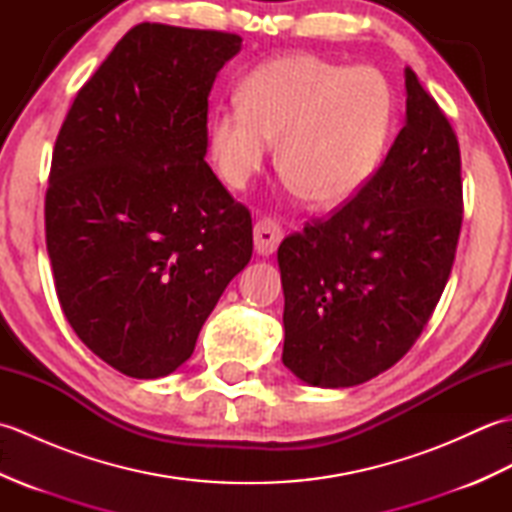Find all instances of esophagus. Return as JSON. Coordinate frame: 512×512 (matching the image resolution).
I'll return each instance as SVG.
<instances>
[{
    "label": "esophagus",
    "instance_id": "34e87169",
    "mask_svg": "<svg viewBox=\"0 0 512 512\" xmlns=\"http://www.w3.org/2000/svg\"><path fill=\"white\" fill-rule=\"evenodd\" d=\"M253 235H255V250H257V253L268 257L277 250L281 237H284V231H281V226L275 220H268V217H264V220H259L255 224Z\"/></svg>",
    "mask_w": 512,
    "mask_h": 512
}]
</instances>
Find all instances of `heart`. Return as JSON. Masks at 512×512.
<instances>
[{
  "instance_id": "obj_1",
  "label": "heart",
  "mask_w": 512,
  "mask_h": 512,
  "mask_svg": "<svg viewBox=\"0 0 512 512\" xmlns=\"http://www.w3.org/2000/svg\"><path fill=\"white\" fill-rule=\"evenodd\" d=\"M394 92L374 68H345L312 54H284L250 72L237 103L211 116L206 154L233 189L277 165L299 195L336 206L363 187L385 154Z\"/></svg>"
}]
</instances>
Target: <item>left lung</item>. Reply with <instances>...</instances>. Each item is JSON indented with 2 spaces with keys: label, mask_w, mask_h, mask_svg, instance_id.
<instances>
[{
  "label": "left lung",
  "mask_w": 512,
  "mask_h": 512,
  "mask_svg": "<svg viewBox=\"0 0 512 512\" xmlns=\"http://www.w3.org/2000/svg\"><path fill=\"white\" fill-rule=\"evenodd\" d=\"M407 116L383 165L328 220L277 250L284 356L314 387H354L396 365L447 286L462 228L460 145L405 70Z\"/></svg>",
  "instance_id": "obj_1"
}]
</instances>
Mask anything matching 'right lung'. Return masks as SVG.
Listing matches in <instances>:
<instances>
[{
  "label": "right lung",
  "instance_id": "obj_1",
  "mask_svg": "<svg viewBox=\"0 0 512 512\" xmlns=\"http://www.w3.org/2000/svg\"><path fill=\"white\" fill-rule=\"evenodd\" d=\"M220 30L138 24L76 94L54 143L46 246L65 319L132 378L187 361L253 255V220L206 156Z\"/></svg>",
  "mask_w": 512,
  "mask_h": 512
}]
</instances>
